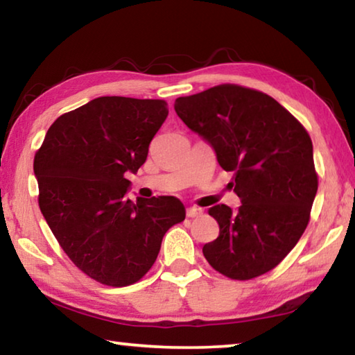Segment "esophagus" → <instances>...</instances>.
Wrapping results in <instances>:
<instances>
[{
  "label": "esophagus",
  "mask_w": 355,
  "mask_h": 355,
  "mask_svg": "<svg viewBox=\"0 0 355 355\" xmlns=\"http://www.w3.org/2000/svg\"><path fill=\"white\" fill-rule=\"evenodd\" d=\"M202 208H197V207H189L188 209H186V216L188 218H199V216H202Z\"/></svg>",
  "instance_id": "1"
}]
</instances>
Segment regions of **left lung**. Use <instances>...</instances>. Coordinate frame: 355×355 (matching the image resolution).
<instances>
[{"label": "left lung", "instance_id": "left-lung-1", "mask_svg": "<svg viewBox=\"0 0 355 355\" xmlns=\"http://www.w3.org/2000/svg\"><path fill=\"white\" fill-rule=\"evenodd\" d=\"M173 107L233 172L241 199L236 211L224 203L208 209L219 236L203 245L207 261L233 280L271 271L307 228L318 191L307 130L272 97L238 84L180 97Z\"/></svg>", "mask_w": 355, "mask_h": 355}]
</instances>
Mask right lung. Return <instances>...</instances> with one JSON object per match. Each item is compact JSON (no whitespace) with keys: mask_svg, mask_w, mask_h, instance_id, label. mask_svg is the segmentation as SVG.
I'll return each instance as SVG.
<instances>
[{"mask_svg":"<svg viewBox=\"0 0 355 355\" xmlns=\"http://www.w3.org/2000/svg\"><path fill=\"white\" fill-rule=\"evenodd\" d=\"M164 100L98 97L62 114L34 156L39 207L78 269L107 286H128L153 266L161 241L184 220L177 197H127L167 117Z\"/></svg>","mask_w":355,"mask_h":355,"instance_id":"right-lung-1","label":"right lung"}]
</instances>
